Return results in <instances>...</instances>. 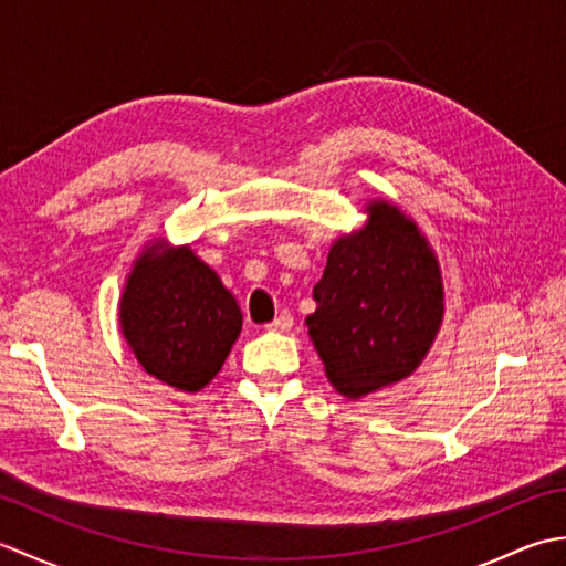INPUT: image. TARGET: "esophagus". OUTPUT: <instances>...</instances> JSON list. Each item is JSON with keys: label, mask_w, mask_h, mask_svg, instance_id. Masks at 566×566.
Returning a JSON list of instances; mask_svg holds the SVG:
<instances>
[{"label": "esophagus", "mask_w": 566, "mask_h": 566, "mask_svg": "<svg viewBox=\"0 0 566 566\" xmlns=\"http://www.w3.org/2000/svg\"><path fill=\"white\" fill-rule=\"evenodd\" d=\"M292 326H294V318H292V314H286V311H282L280 316H276L272 323H268V326H264V331L290 333V331H292Z\"/></svg>", "instance_id": "34e87169"}]
</instances>
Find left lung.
Here are the masks:
<instances>
[{
    "label": "left lung",
    "instance_id": "1",
    "mask_svg": "<svg viewBox=\"0 0 566 566\" xmlns=\"http://www.w3.org/2000/svg\"><path fill=\"white\" fill-rule=\"evenodd\" d=\"M367 221L335 238L314 286L308 338L333 389L345 399L411 377L444 318L436 250L389 199L365 203Z\"/></svg>",
    "mask_w": 566,
    "mask_h": 566
}]
</instances>
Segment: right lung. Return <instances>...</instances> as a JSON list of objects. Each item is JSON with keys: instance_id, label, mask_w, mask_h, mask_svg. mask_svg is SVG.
<instances>
[{"instance_id": "right-lung-1", "label": "right lung", "mask_w": 566, "mask_h": 566, "mask_svg": "<svg viewBox=\"0 0 566 566\" xmlns=\"http://www.w3.org/2000/svg\"><path fill=\"white\" fill-rule=\"evenodd\" d=\"M118 326L150 377L195 394L221 371L243 314L195 250L160 235L143 245L126 274Z\"/></svg>"}]
</instances>
